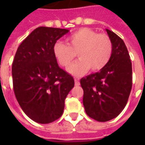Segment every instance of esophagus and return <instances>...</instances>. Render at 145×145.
Returning <instances> with one entry per match:
<instances>
[{
    "label": "esophagus",
    "instance_id": "1",
    "mask_svg": "<svg viewBox=\"0 0 145 145\" xmlns=\"http://www.w3.org/2000/svg\"><path fill=\"white\" fill-rule=\"evenodd\" d=\"M74 82H75V85L76 86H78L80 85V82L78 78H74Z\"/></svg>",
    "mask_w": 145,
    "mask_h": 145
}]
</instances>
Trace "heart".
<instances>
[{
    "label": "heart",
    "mask_w": 145,
    "mask_h": 145,
    "mask_svg": "<svg viewBox=\"0 0 145 145\" xmlns=\"http://www.w3.org/2000/svg\"><path fill=\"white\" fill-rule=\"evenodd\" d=\"M67 43L57 42L54 46V57L60 66L68 67L78 53L79 60L68 68L73 75H82L88 71H99L109 63L112 53L111 40L106 35L82 28L67 38Z\"/></svg>",
    "instance_id": "obj_1"
}]
</instances>
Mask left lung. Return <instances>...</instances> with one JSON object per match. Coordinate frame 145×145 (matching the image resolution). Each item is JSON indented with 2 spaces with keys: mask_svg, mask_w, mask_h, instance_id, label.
Segmentation results:
<instances>
[{
  "mask_svg": "<svg viewBox=\"0 0 145 145\" xmlns=\"http://www.w3.org/2000/svg\"><path fill=\"white\" fill-rule=\"evenodd\" d=\"M106 30L112 46L109 63L80 81L85 112L99 122L109 121L123 111L132 88V64L127 46L116 33Z\"/></svg>",
  "mask_w": 145,
  "mask_h": 145,
  "instance_id": "8db88e82",
  "label": "left lung"
}]
</instances>
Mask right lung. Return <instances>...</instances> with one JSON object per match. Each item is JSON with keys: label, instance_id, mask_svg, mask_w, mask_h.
<instances>
[{"label": "right lung", "instance_id": "1", "mask_svg": "<svg viewBox=\"0 0 145 145\" xmlns=\"http://www.w3.org/2000/svg\"><path fill=\"white\" fill-rule=\"evenodd\" d=\"M68 29L41 26L20 44L12 63L14 95L33 121L50 123L60 118L64 101L74 86L71 75L58 66L54 46Z\"/></svg>", "mask_w": 145, "mask_h": 145}]
</instances>
